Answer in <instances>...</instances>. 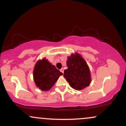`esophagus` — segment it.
I'll list each match as a JSON object with an SVG mask.
<instances>
[{"instance_id": "obj_1", "label": "esophagus", "mask_w": 126, "mask_h": 126, "mask_svg": "<svg viewBox=\"0 0 126 126\" xmlns=\"http://www.w3.org/2000/svg\"><path fill=\"white\" fill-rule=\"evenodd\" d=\"M60 72H62V73H64V69H63V68H62L61 69H60Z\"/></svg>"}]
</instances>
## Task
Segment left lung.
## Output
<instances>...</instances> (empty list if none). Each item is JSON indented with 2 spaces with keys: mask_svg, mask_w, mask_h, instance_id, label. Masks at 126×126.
I'll use <instances>...</instances> for the list:
<instances>
[{
  "mask_svg": "<svg viewBox=\"0 0 126 126\" xmlns=\"http://www.w3.org/2000/svg\"><path fill=\"white\" fill-rule=\"evenodd\" d=\"M67 69L64 71V77L69 85L76 90L88 86L91 82V72L87 63L78 53L68 57Z\"/></svg>",
  "mask_w": 126,
  "mask_h": 126,
  "instance_id": "1",
  "label": "left lung"
}]
</instances>
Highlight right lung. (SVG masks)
<instances>
[{
	"instance_id": "obj_1",
	"label": "right lung",
	"mask_w": 126,
	"mask_h": 126,
	"mask_svg": "<svg viewBox=\"0 0 126 126\" xmlns=\"http://www.w3.org/2000/svg\"><path fill=\"white\" fill-rule=\"evenodd\" d=\"M62 75L55 66L45 58L37 62L33 72L36 86L45 91L50 90Z\"/></svg>"
}]
</instances>
